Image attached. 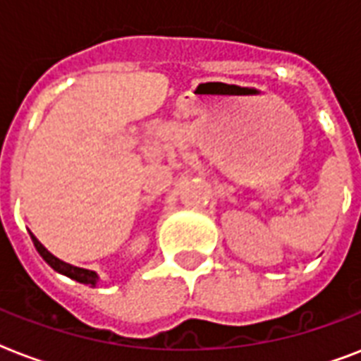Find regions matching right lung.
Instances as JSON below:
<instances>
[{
    "label": "right lung",
    "instance_id": "add662e5",
    "mask_svg": "<svg viewBox=\"0 0 361 361\" xmlns=\"http://www.w3.org/2000/svg\"><path fill=\"white\" fill-rule=\"evenodd\" d=\"M31 240H33V245H35V249L39 251V255L44 258V262H47L50 268L56 269L58 274L67 275V277H71V279L78 281V283H84V285H97L99 275L95 274V271H90V269H84V268H76V266H71V264L59 260V258L54 257L52 252L48 251L47 247L42 245L41 241L37 240L33 234H31Z\"/></svg>",
    "mask_w": 361,
    "mask_h": 361
}]
</instances>
